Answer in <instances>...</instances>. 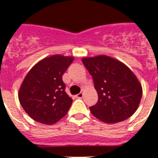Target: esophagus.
Here are the masks:
<instances>
[{
  "mask_svg": "<svg viewBox=\"0 0 158 158\" xmlns=\"http://www.w3.org/2000/svg\"><path fill=\"white\" fill-rule=\"evenodd\" d=\"M76 97H77V98H79V99L83 98V97H84V94H83V93H80V94H78Z\"/></svg>",
  "mask_w": 158,
  "mask_h": 158,
  "instance_id": "34e87169",
  "label": "esophagus"
}]
</instances>
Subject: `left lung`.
Instances as JSON below:
<instances>
[{
	"instance_id": "8db88e82",
	"label": "left lung",
	"mask_w": 158,
	"mask_h": 158,
	"mask_svg": "<svg viewBox=\"0 0 158 158\" xmlns=\"http://www.w3.org/2000/svg\"><path fill=\"white\" fill-rule=\"evenodd\" d=\"M82 62L93 77L98 95L92 114L108 124L126 120L137 110L142 98V85L124 63L112 57L99 55L84 57Z\"/></svg>"
}]
</instances>
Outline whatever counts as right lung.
Instances as JSON below:
<instances>
[{
	"label": "right lung",
	"instance_id": "add662e5",
	"mask_svg": "<svg viewBox=\"0 0 158 158\" xmlns=\"http://www.w3.org/2000/svg\"><path fill=\"white\" fill-rule=\"evenodd\" d=\"M73 60L74 56L52 55L41 60L26 74L18 96L32 119L53 125L66 115L73 100L64 91L62 75Z\"/></svg>",
	"mask_w": 158,
	"mask_h": 158
}]
</instances>
